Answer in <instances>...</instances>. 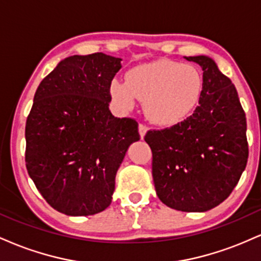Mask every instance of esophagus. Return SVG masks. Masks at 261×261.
Returning a JSON list of instances; mask_svg holds the SVG:
<instances>
[{
	"label": "esophagus",
	"instance_id": "obj_1",
	"mask_svg": "<svg viewBox=\"0 0 261 261\" xmlns=\"http://www.w3.org/2000/svg\"><path fill=\"white\" fill-rule=\"evenodd\" d=\"M139 133H140L141 139H143V137H145L146 133H147V126H146L145 124H140L139 125Z\"/></svg>",
	"mask_w": 261,
	"mask_h": 261
}]
</instances>
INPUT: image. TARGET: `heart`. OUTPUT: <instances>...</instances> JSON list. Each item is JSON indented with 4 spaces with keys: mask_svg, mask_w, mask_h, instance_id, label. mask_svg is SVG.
<instances>
[{
    "mask_svg": "<svg viewBox=\"0 0 261 261\" xmlns=\"http://www.w3.org/2000/svg\"><path fill=\"white\" fill-rule=\"evenodd\" d=\"M202 85V76L195 66L158 60L131 68L126 83L114 80L110 94L124 110L133 109L135 98L145 101L149 120L172 126L193 113L201 97Z\"/></svg>",
    "mask_w": 261,
    "mask_h": 261,
    "instance_id": "b5f03b06",
    "label": "heart"
}]
</instances>
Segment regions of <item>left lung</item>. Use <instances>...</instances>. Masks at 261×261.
I'll return each mask as SVG.
<instances>
[{
	"mask_svg": "<svg viewBox=\"0 0 261 261\" xmlns=\"http://www.w3.org/2000/svg\"><path fill=\"white\" fill-rule=\"evenodd\" d=\"M201 66L199 106L185 120L148 130L155 193L164 205L184 212L216 207L230 195L248 162L247 119L232 81L207 56Z\"/></svg>",
	"mask_w": 261,
	"mask_h": 261,
	"instance_id": "8db88e82",
	"label": "left lung"
}]
</instances>
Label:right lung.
I'll return each instance as SVG.
<instances>
[{"label":"right lung","mask_w":261,"mask_h":261,"mask_svg":"<svg viewBox=\"0 0 261 261\" xmlns=\"http://www.w3.org/2000/svg\"><path fill=\"white\" fill-rule=\"evenodd\" d=\"M121 59L94 53L62 60L41 81L25 124V166L39 193L68 216L112 202L115 175L139 124L109 110Z\"/></svg>","instance_id":"1"}]
</instances>
